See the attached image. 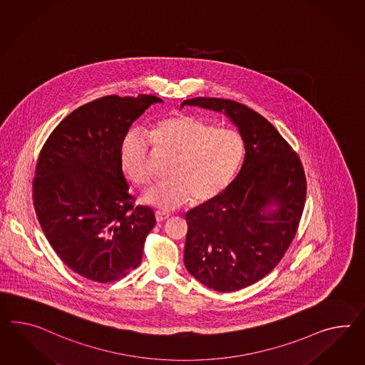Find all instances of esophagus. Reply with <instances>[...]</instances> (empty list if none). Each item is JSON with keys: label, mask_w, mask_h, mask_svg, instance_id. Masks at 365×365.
<instances>
[{"label": "esophagus", "mask_w": 365, "mask_h": 365, "mask_svg": "<svg viewBox=\"0 0 365 365\" xmlns=\"http://www.w3.org/2000/svg\"><path fill=\"white\" fill-rule=\"evenodd\" d=\"M155 215H156V221H158L159 224L160 222H163V221H165L169 217L168 213H163V212H156Z\"/></svg>", "instance_id": "1"}]
</instances>
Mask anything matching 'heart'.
<instances>
[{
	"label": "heart",
	"mask_w": 365,
	"mask_h": 365,
	"mask_svg": "<svg viewBox=\"0 0 365 365\" xmlns=\"http://www.w3.org/2000/svg\"><path fill=\"white\" fill-rule=\"evenodd\" d=\"M150 135V139L140 130L127 132L120 144V163L132 182L144 187L155 178L150 140L158 150L178 153L168 181L144 196L147 204L160 209H176L190 197L196 204L215 200L230 185L245 156V143L238 132L192 115L163 118L152 125Z\"/></svg>",
	"instance_id": "heart-1"
}]
</instances>
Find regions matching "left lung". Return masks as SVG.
Masks as SVG:
<instances>
[{
	"label": "left lung",
	"mask_w": 365,
	"mask_h": 365,
	"mask_svg": "<svg viewBox=\"0 0 365 365\" xmlns=\"http://www.w3.org/2000/svg\"><path fill=\"white\" fill-rule=\"evenodd\" d=\"M225 113L245 143L242 168L222 195L189 210L184 262L206 287L241 290L261 281L287 252L306 202L299 156L261 113L230 99L198 96L184 106ZM269 205H277L271 214Z\"/></svg>",
	"instance_id": "obj_1"
}]
</instances>
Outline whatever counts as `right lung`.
Instances as JSON below:
<instances>
[{
	"label": "right lung",
	"mask_w": 365,
	"mask_h": 365,
	"mask_svg": "<svg viewBox=\"0 0 365 365\" xmlns=\"http://www.w3.org/2000/svg\"><path fill=\"white\" fill-rule=\"evenodd\" d=\"M155 95H108L83 104L50 133L38 156L33 202L47 241L90 281H119L140 264L153 210L135 206L120 144Z\"/></svg>",
	"instance_id": "1"
}]
</instances>
